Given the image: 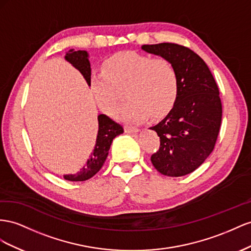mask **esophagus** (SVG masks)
Returning a JSON list of instances; mask_svg holds the SVG:
<instances>
[{"mask_svg":"<svg viewBox=\"0 0 251 251\" xmlns=\"http://www.w3.org/2000/svg\"><path fill=\"white\" fill-rule=\"evenodd\" d=\"M139 128L137 127H132V126H126L125 127V132L127 133H137L139 132Z\"/></svg>","mask_w":251,"mask_h":251,"instance_id":"34e87169","label":"esophagus"}]
</instances>
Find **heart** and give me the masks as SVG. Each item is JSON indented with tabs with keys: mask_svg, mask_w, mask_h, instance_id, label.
<instances>
[{
	"mask_svg": "<svg viewBox=\"0 0 251 251\" xmlns=\"http://www.w3.org/2000/svg\"><path fill=\"white\" fill-rule=\"evenodd\" d=\"M126 88L128 101L120 104L113 116L126 123H139L160 117L175 106L180 84L176 68L168 60L152 58L135 51L114 54L104 64V70L95 71L90 88L98 106L110 112Z\"/></svg>",
	"mask_w": 251,
	"mask_h": 251,
	"instance_id": "1",
	"label": "heart"
}]
</instances>
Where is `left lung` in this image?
Instances as JSON below:
<instances>
[{"label": "left lung", "mask_w": 251, "mask_h": 251, "mask_svg": "<svg viewBox=\"0 0 251 251\" xmlns=\"http://www.w3.org/2000/svg\"><path fill=\"white\" fill-rule=\"evenodd\" d=\"M142 49L173 64L180 84L173 109L150 127L160 137L151 163L164 176L188 175L202 165L216 145L222 121L218 85L201 56L187 47L160 43Z\"/></svg>", "instance_id": "left-lung-1"}]
</instances>
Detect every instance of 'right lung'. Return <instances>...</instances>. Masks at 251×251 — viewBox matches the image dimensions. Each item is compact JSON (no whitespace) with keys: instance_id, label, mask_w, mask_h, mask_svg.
Segmentation results:
<instances>
[{"instance_id":"1","label":"right lung","mask_w":251,"mask_h":251,"mask_svg":"<svg viewBox=\"0 0 251 251\" xmlns=\"http://www.w3.org/2000/svg\"><path fill=\"white\" fill-rule=\"evenodd\" d=\"M65 60L80 71L86 82H87L88 86H90L91 68L88 52L85 51V50H77V51H75V49H70L66 52ZM98 122L99 130L96 145L92 152L90 153L87 162H86L85 166H83L76 174L64 176L65 180L73 182H82L94 176L102 168L103 164L105 163L112 140L117 135H120L121 133L124 132L123 127L112 121L110 118L105 116V114H99Z\"/></svg>"}]
</instances>
